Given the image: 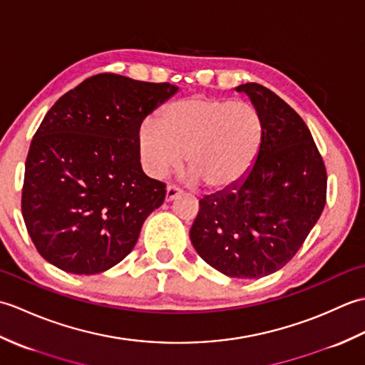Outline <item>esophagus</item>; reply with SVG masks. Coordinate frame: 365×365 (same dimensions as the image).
<instances>
[{
  "label": "esophagus",
  "mask_w": 365,
  "mask_h": 365,
  "mask_svg": "<svg viewBox=\"0 0 365 365\" xmlns=\"http://www.w3.org/2000/svg\"><path fill=\"white\" fill-rule=\"evenodd\" d=\"M180 188H177L175 185H168V188H166V200L168 202H170V200H174L178 195H180Z\"/></svg>",
  "instance_id": "esophagus-1"
}]
</instances>
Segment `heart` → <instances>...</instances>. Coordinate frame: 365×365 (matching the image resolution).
Returning a JSON list of instances; mask_svg holds the SVG:
<instances>
[{"label": "heart", "instance_id": "heart-1", "mask_svg": "<svg viewBox=\"0 0 365 365\" xmlns=\"http://www.w3.org/2000/svg\"><path fill=\"white\" fill-rule=\"evenodd\" d=\"M265 123L260 111L232 98L190 97L161 111L158 125L139 130V152L155 177L187 165L192 182L210 191H226L251 173L257 161Z\"/></svg>", "mask_w": 365, "mask_h": 365}]
</instances>
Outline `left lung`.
<instances>
[{"mask_svg":"<svg viewBox=\"0 0 365 365\" xmlns=\"http://www.w3.org/2000/svg\"><path fill=\"white\" fill-rule=\"evenodd\" d=\"M260 111L265 136L242 182L199 200L191 243L208 265L257 279L293 259L327 204V168L299 114L257 83L237 88Z\"/></svg>","mask_w":365,"mask_h":365,"instance_id":"obj_1","label":"left lung"}]
</instances>
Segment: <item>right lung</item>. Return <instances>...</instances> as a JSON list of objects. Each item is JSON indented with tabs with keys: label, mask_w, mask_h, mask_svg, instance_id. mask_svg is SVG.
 Here are the masks:
<instances>
[{
	"label": "right lung",
	"mask_w": 365,
	"mask_h": 365,
	"mask_svg": "<svg viewBox=\"0 0 365 365\" xmlns=\"http://www.w3.org/2000/svg\"><path fill=\"white\" fill-rule=\"evenodd\" d=\"M178 91L115 73L84 80L54 103L31 141L21 213L36 250L73 274L125 259L166 185L139 161V128Z\"/></svg>",
	"instance_id": "right-lung-1"
}]
</instances>
